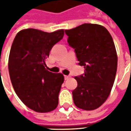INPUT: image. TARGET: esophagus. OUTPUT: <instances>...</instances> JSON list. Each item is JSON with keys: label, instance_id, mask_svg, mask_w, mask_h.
Returning <instances> with one entry per match:
<instances>
[{"label": "esophagus", "instance_id": "1", "mask_svg": "<svg viewBox=\"0 0 131 131\" xmlns=\"http://www.w3.org/2000/svg\"><path fill=\"white\" fill-rule=\"evenodd\" d=\"M70 76H64V79L65 80H68L69 79H70Z\"/></svg>", "mask_w": 131, "mask_h": 131}]
</instances>
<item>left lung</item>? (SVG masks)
Returning <instances> with one entry per match:
<instances>
[{
    "mask_svg": "<svg viewBox=\"0 0 131 131\" xmlns=\"http://www.w3.org/2000/svg\"><path fill=\"white\" fill-rule=\"evenodd\" d=\"M65 34L79 64L85 69L83 75L74 77L78 83L72 92L74 104L81 110H96L107 100L115 80L118 57L112 37L96 24H81Z\"/></svg>",
    "mask_w": 131,
    "mask_h": 131,
    "instance_id": "left-lung-1",
    "label": "left lung"
}]
</instances>
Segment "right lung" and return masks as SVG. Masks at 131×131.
Masks as SVG:
<instances>
[{
  "instance_id": "obj_1",
  "label": "right lung",
  "mask_w": 131,
  "mask_h": 131,
  "mask_svg": "<svg viewBox=\"0 0 131 131\" xmlns=\"http://www.w3.org/2000/svg\"><path fill=\"white\" fill-rule=\"evenodd\" d=\"M64 34V29L48 33L26 29L13 40L8 59L10 80L19 98L36 112H50L58 105L64 78L47 70L46 59Z\"/></svg>"
}]
</instances>
